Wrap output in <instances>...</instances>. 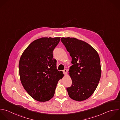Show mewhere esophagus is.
Masks as SVG:
<instances>
[{
	"label": "esophagus",
	"mask_w": 120,
	"mask_h": 120,
	"mask_svg": "<svg viewBox=\"0 0 120 120\" xmlns=\"http://www.w3.org/2000/svg\"><path fill=\"white\" fill-rule=\"evenodd\" d=\"M63 74L64 75H66L67 74V73H68V70L66 69H64L63 70Z\"/></svg>",
	"instance_id": "obj_1"
}]
</instances>
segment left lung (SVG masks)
<instances>
[{"label":"left lung","mask_w":120,"mask_h":120,"mask_svg":"<svg viewBox=\"0 0 120 120\" xmlns=\"http://www.w3.org/2000/svg\"><path fill=\"white\" fill-rule=\"evenodd\" d=\"M72 58L69 74L72 85L67 88L69 97L81 101L88 98L97 88L101 69L97 52L88 43L74 38L60 39Z\"/></svg>","instance_id":"1"}]
</instances>
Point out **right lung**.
<instances>
[{
    "label": "right lung",
    "instance_id": "1",
    "mask_svg": "<svg viewBox=\"0 0 120 120\" xmlns=\"http://www.w3.org/2000/svg\"><path fill=\"white\" fill-rule=\"evenodd\" d=\"M60 38H42L32 42L22 54L19 64L21 82L34 99L45 102L54 96L64 75L56 68L53 51Z\"/></svg>",
    "mask_w": 120,
    "mask_h": 120
}]
</instances>
